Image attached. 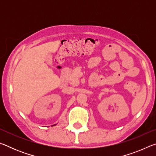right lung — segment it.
Instances as JSON below:
<instances>
[{"label": "right lung", "mask_w": 156, "mask_h": 156, "mask_svg": "<svg viewBox=\"0 0 156 156\" xmlns=\"http://www.w3.org/2000/svg\"><path fill=\"white\" fill-rule=\"evenodd\" d=\"M53 126H54V125H53Z\"/></svg>", "instance_id": "obj_1"}]
</instances>
